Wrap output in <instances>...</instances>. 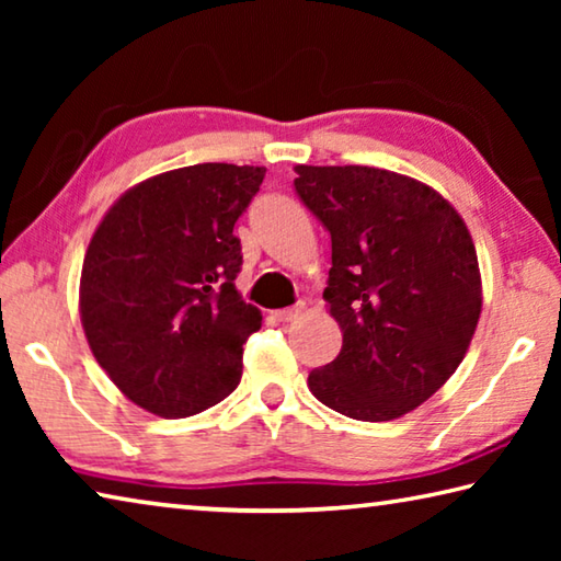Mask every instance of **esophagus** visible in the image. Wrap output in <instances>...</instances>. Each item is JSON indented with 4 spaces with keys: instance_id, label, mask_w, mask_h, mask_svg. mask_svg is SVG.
Instances as JSON below:
<instances>
[{
    "instance_id": "1",
    "label": "esophagus",
    "mask_w": 561,
    "mask_h": 561,
    "mask_svg": "<svg viewBox=\"0 0 561 561\" xmlns=\"http://www.w3.org/2000/svg\"><path fill=\"white\" fill-rule=\"evenodd\" d=\"M301 311H304V304L299 301V304H294V307H287V309L274 311V317H277L279 321H294V319H299V317H301Z\"/></svg>"
}]
</instances>
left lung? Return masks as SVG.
Segmentation results:
<instances>
[{
    "label": "left lung",
    "instance_id": "8db88e82",
    "mask_svg": "<svg viewBox=\"0 0 561 561\" xmlns=\"http://www.w3.org/2000/svg\"><path fill=\"white\" fill-rule=\"evenodd\" d=\"M294 187L331 234L324 289L344 331L309 374L321 403L356 421L411 413L468 354L482 311L472 237L431 185L368 165H297Z\"/></svg>",
    "mask_w": 561,
    "mask_h": 561
}]
</instances>
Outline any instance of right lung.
<instances>
[{
    "instance_id": "right-lung-1",
    "label": "right lung",
    "mask_w": 561,
    "mask_h": 561,
    "mask_svg": "<svg viewBox=\"0 0 561 561\" xmlns=\"http://www.w3.org/2000/svg\"><path fill=\"white\" fill-rule=\"evenodd\" d=\"M264 168L201 163L126 190L103 215L81 267L83 334L121 393L160 417L230 396L262 311L234 287L232 234Z\"/></svg>"
}]
</instances>
